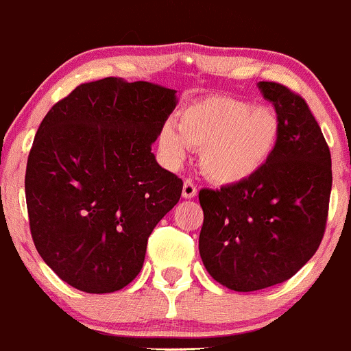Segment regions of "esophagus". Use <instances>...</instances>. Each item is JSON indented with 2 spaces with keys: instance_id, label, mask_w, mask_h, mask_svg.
I'll return each mask as SVG.
<instances>
[{
  "instance_id": "esophagus-1",
  "label": "esophagus",
  "mask_w": 351,
  "mask_h": 351,
  "mask_svg": "<svg viewBox=\"0 0 351 351\" xmlns=\"http://www.w3.org/2000/svg\"><path fill=\"white\" fill-rule=\"evenodd\" d=\"M197 186H195V183L191 182V180H185V183H183V197L188 198V200H191V198L197 197Z\"/></svg>"
}]
</instances>
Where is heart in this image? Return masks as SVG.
<instances>
[{
	"instance_id": "1",
	"label": "heart",
	"mask_w": 351,
	"mask_h": 351,
	"mask_svg": "<svg viewBox=\"0 0 351 351\" xmlns=\"http://www.w3.org/2000/svg\"><path fill=\"white\" fill-rule=\"evenodd\" d=\"M278 138L279 117L272 108L213 95L180 110L178 128L171 123L161 128L160 151L176 168L190 147H202V169L213 182L228 185L256 175L274 153Z\"/></svg>"
}]
</instances>
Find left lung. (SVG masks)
<instances>
[{
    "mask_svg": "<svg viewBox=\"0 0 351 351\" xmlns=\"http://www.w3.org/2000/svg\"><path fill=\"white\" fill-rule=\"evenodd\" d=\"M257 86L279 117L274 153L245 182L198 195L202 261L239 293L287 281L315 256L331 193L330 147L304 99L281 84Z\"/></svg>",
    "mask_w": 351,
    "mask_h": 351,
    "instance_id": "obj_1",
    "label": "left lung"
}]
</instances>
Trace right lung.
<instances>
[{"label": "right lung", "mask_w": 351, "mask_h": 351, "mask_svg": "<svg viewBox=\"0 0 351 351\" xmlns=\"http://www.w3.org/2000/svg\"><path fill=\"white\" fill-rule=\"evenodd\" d=\"M176 90L119 77L82 84L43 117L29 151V230L47 265L84 293H114L141 271L147 237L183 182L151 146Z\"/></svg>", "instance_id": "add662e5"}]
</instances>
